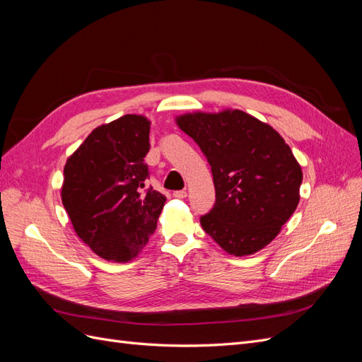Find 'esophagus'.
Returning a JSON list of instances; mask_svg holds the SVG:
<instances>
[{
  "mask_svg": "<svg viewBox=\"0 0 362 362\" xmlns=\"http://www.w3.org/2000/svg\"><path fill=\"white\" fill-rule=\"evenodd\" d=\"M173 196H175V198H178V199H184L185 196H187V192H185V190H178V192H173Z\"/></svg>",
  "mask_w": 362,
  "mask_h": 362,
  "instance_id": "obj_1",
  "label": "esophagus"
}]
</instances>
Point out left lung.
I'll return each mask as SVG.
<instances>
[{
  "label": "left lung",
  "mask_w": 362,
  "mask_h": 362,
  "mask_svg": "<svg viewBox=\"0 0 362 362\" xmlns=\"http://www.w3.org/2000/svg\"><path fill=\"white\" fill-rule=\"evenodd\" d=\"M211 166L216 202L204 231L228 254H255L299 204L302 169L278 131L242 110L177 117Z\"/></svg>",
  "instance_id": "obj_1"
}]
</instances>
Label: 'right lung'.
<instances>
[{
  "mask_svg": "<svg viewBox=\"0 0 362 362\" xmlns=\"http://www.w3.org/2000/svg\"><path fill=\"white\" fill-rule=\"evenodd\" d=\"M151 122L125 115L95 128L64 164L62 202L96 255L127 262L157 228L166 196L145 187Z\"/></svg>",
  "mask_w": 362,
  "mask_h": 362,
  "instance_id": "add662e5",
  "label": "right lung"
}]
</instances>
